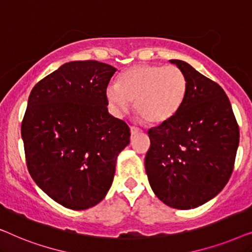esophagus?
<instances>
[{
    "mask_svg": "<svg viewBox=\"0 0 252 252\" xmlns=\"http://www.w3.org/2000/svg\"><path fill=\"white\" fill-rule=\"evenodd\" d=\"M141 133V129L137 128V127H130V135H137V134Z\"/></svg>",
    "mask_w": 252,
    "mask_h": 252,
    "instance_id": "obj_1",
    "label": "esophagus"
}]
</instances>
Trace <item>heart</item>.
<instances>
[{
    "mask_svg": "<svg viewBox=\"0 0 252 252\" xmlns=\"http://www.w3.org/2000/svg\"><path fill=\"white\" fill-rule=\"evenodd\" d=\"M187 89V78L179 67L139 64L123 72L118 84L108 86L106 98L117 112L126 111L134 102L141 119L160 125L179 112Z\"/></svg>",
    "mask_w": 252,
    "mask_h": 252,
    "instance_id": "1",
    "label": "heart"
}]
</instances>
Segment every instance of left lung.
Wrapping results in <instances>:
<instances>
[{"label":"left lung","instance_id":"1","mask_svg":"<svg viewBox=\"0 0 252 252\" xmlns=\"http://www.w3.org/2000/svg\"><path fill=\"white\" fill-rule=\"evenodd\" d=\"M187 95L167 123L148 130L150 148L144 166L150 187L165 204L198 208L222 190L233 172L240 132L226 93L180 60Z\"/></svg>","mask_w":252,"mask_h":252}]
</instances>
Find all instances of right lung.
<instances>
[{"mask_svg": "<svg viewBox=\"0 0 252 252\" xmlns=\"http://www.w3.org/2000/svg\"><path fill=\"white\" fill-rule=\"evenodd\" d=\"M117 68L97 61L65 63L31 92L22 137L31 177L71 210L98 204L115 177L129 128L108 110Z\"/></svg>", "mask_w": 252, "mask_h": 252, "instance_id": "right-lung-1", "label": "right lung"}]
</instances>
